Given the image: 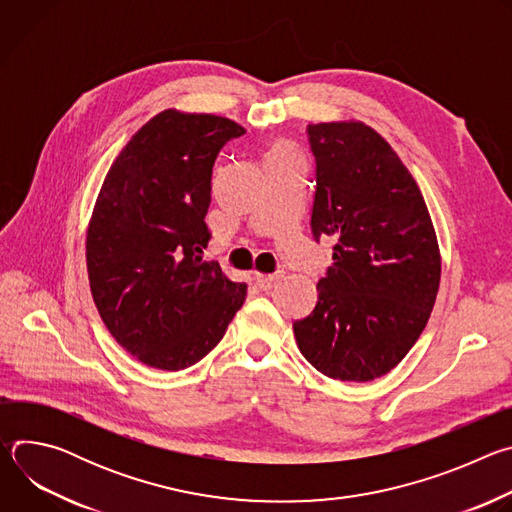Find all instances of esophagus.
I'll return each instance as SVG.
<instances>
[{"mask_svg": "<svg viewBox=\"0 0 512 512\" xmlns=\"http://www.w3.org/2000/svg\"><path fill=\"white\" fill-rule=\"evenodd\" d=\"M279 279V273H273V275H263V273H255L253 281H255V287H259L261 291H267L271 289Z\"/></svg>", "mask_w": 512, "mask_h": 512, "instance_id": "1", "label": "esophagus"}]
</instances>
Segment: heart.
I'll list each match as a JSON object with an SVG mask.
<instances>
[{
    "mask_svg": "<svg viewBox=\"0 0 512 512\" xmlns=\"http://www.w3.org/2000/svg\"><path fill=\"white\" fill-rule=\"evenodd\" d=\"M283 154H294V152H291L287 145H275L273 152H271V156H283Z\"/></svg>",
    "mask_w": 512,
    "mask_h": 512,
    "instance_id": "obj_1",
    "label": "heart"
}]
</instances>
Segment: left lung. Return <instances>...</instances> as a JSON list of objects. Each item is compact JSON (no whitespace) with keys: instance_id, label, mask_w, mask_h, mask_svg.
<instances>
[{"instance_id":"obj_1","label":"left lung","mask_w":512,"mask_h":512,"mask_svg":"<svg viewBox=\"0 0 512 512\" xmlns=\"http://www.w3.org/2000/svg\"><path fill=\"white\" fill-rule=\"evenodd\" d=\"M308 139L312 235L334 241V263L294 334L322 375L367 383L395 369L423 332L440 289V247L417 182L373 127L310 123Z\"/></svg>"}]
</instances>
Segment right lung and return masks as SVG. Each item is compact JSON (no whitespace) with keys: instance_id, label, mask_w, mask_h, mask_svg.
Segmentation results:
<instances>
[{"instance_id":"obj_1","label":"right lung","mask_w":512,"mask_h":512,"mask_svg":"<svg viewBox=\"0 0 512 512\" xmlns=\"http://www.w3.org/2000/svg\"><path fill=\"white\" fill-rule=\"evenodd\" d=\"M243 133L227 117L166 109L105 176L87 233L91 294L111 336L148 367H192L245 302L247 285L200 257L214 160Z\"/></svg>"}]
</instances>
